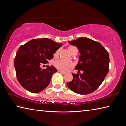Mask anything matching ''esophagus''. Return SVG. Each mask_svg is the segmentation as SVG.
I'll list each match as a JSON object with an SVG mask.
<instances>
[{
    "label": "esophagus",
    "instance_id": "34e87169",
    "mask_svg": "<svg viewBox=\"0 0 126 126\" xmlns=\"http://www.w3.org/2000/svg\"><path fill=\"white\" fill-rule=\"evenodd\" d=\"M59 72L60 73H61L62 74H66V72H63V71H59Z\"/></svg>",
    "mask_w": 126,
    "mask_h": 126
}]
</instances>
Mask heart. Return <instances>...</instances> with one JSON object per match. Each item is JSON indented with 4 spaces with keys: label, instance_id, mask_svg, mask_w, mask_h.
<instances>
[{
    "label": "heart",
    "instance_id": "b5f03b06",
    "mask_svg": "<svg viewBox=\"0 0 126 126\" xmlns=\"http://www.w3.org/2000/svg\"><path fill=\"white\" fill-rule=\"evenodd\" d=\"M76 48V47L70 46L68 47V50H69V52H70V54H71L72 51H73ZM58 52H59V50H57L54 55L57 56L58 54ZM54 64L55 67L56 68H57V69L61 70H63V71H66V70H67L68 68L72 66V64L71 63L64 62H63V61L60 60V59L55 61L54 63Z\"/></svg>",
    "mask_w": 126,
    "mask_h": 126
}]
</instances>
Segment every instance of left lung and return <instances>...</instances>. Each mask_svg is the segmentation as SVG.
<instances>
[{
	"instance_id": "obj_1",
	"label": "left lung",
	"mask_w": 126,
	"mask_h": 126,
	"mask_svg": "<svg viewBox=\"0 0 126 126\" xmlns=\"http://www.w3.org/2000/svg\"><path fill=\"white\" fill-rule=\"evenodd\" d=\"M69 43L76 46L80 55L75 69L82 74H74L73 79L67 85L74 92L81 94L96 90L104 81L109 70L108 52L100 43L86 37Z\"/></svg>"
}]
</instances>
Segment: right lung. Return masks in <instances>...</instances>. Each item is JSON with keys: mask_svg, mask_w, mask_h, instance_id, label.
I'll return each instance as SVG.
<instances>
[{"mask_svg": "<svg viewBox=\"0 0 126 126\" xmlns=\"http://www.w3.org/2000/svg\"><path fill=\"white\" fill-rule=\"evenodd\" d=\"M62 44L48 38L32 39L21 45L14 59V66L19 82L32 93L43 90L50 82L57 70L52 66L42 69L40 66L48 63Z\"/></svg>", "mask_w": 126, "mask_h": 126, "instance_id": "right-lung-1", "label": "right lung"}]
</instances>
